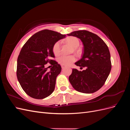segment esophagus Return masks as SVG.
<instances>
[{
  "instance_id": "34e87169",
  "label": "esophagus",
  "mask_w": 130,
  "mask_h": 130,
  "mask_svg": "<svg viewBox=\"0 0 130 130\" xmlns=\"http://www.w3.org/2000/svg\"><path fill=\"white\" fill-rule=\"evenodd\" d=\"M61 67H62V69H64V68H65V67H64V66H61Z\"/></svg>"
}]
</instances>
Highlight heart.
<instances>
[{"instance_id": "b5f03b06", "label": "heart", "mask_w": 130, "mask_h": 130, "mask_svg": "<svg viewBox=\"0 0 130 130\" xmlns=\"http://www.w3.org/2000/svg\"><path fill=\"white\" fill-rule=\"evenodd\" d=\"M65 41L68 44L72 45L74 48V52H78L77 47L80 45V41L76 37H69L67 38ZM53 51L56 56H58L61 53V44L60 42L58 41L55 43L53 45ZM76 57L74 55H62L58 58V62L62 66H67L71 64L72 63L75 61Z\"/></svg>"}]
</instances>
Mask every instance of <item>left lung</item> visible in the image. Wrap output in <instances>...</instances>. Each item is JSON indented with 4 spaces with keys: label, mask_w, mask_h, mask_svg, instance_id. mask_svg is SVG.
<instances>
[{
    "label": "left lung",
    "mask_w": 130,
    "mask_h": 130,
    "mask_svg": "<svg viewBox=\"0 0 130 130\" xmlns=\"http://www.w3.org/2000/svg\"><path fill=\"white\" fill-rule=\"evenodd\" d=\"M68 35L78 38L83 43V55L75 64L86 67L83 71L73 69L69 77L70 83L79 92H95L104 85L111 70L108 46L98 35L86 30L73 31Z\"/></svg>",
    "instance_id": "8db88e82"
}]
</instances>
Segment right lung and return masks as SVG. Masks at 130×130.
Segmentation results:
<instances>
[{
	"label": "right lung",
	"instance_id": "1",
	"mask_svg": "<svg viewBox=\"0 0 130 130\" xmlns=\"http://www.w3.org/2000/svg\"><path fill=\"white\" fill-rule=\"evenodd\" d=\"M66 37L56 31L43 30L35 34L23 46L17 59V76L22 88L34 99H42L52 94L61 67L55 61L53 45ZM49 62L53 67L47 71L44 66Z\"/></svg>",
	"mask_w": 130,
	"mask_h": 130
}]
</instances>
